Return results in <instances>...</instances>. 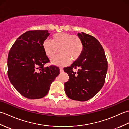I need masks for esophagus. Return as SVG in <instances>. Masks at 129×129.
Masks as SVG:
<instances>
[{"mask_svg": "<svg viewBox=\"0 0 129 129\" xmlns=\"http://www.w3.org/2000/svg\"><path fill=\"white\" fill-rule=\"evenodd\" d=\"M60 72L62 73L64 72V69H63L62 68H60Z\"/></svg>", "mask_w": 129, "mask_h": 129, "instance_id": "obj_1", "label": "esophagus"}]
</instances>
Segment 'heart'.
I'll return each mask as SVG.
<instances>
[{"label":"heart","instance_id":"obj_1","mask_svg":"<svg viewBox=\"0 0 129 129\" xmlns=\"http://www.w3.org/2000/svg\"><path fill=\"white\" fill-rule=\"evenodd\" d=\"M51 42L45 40L43 48L45 55L49 58L53 57L58 52L60 54L53 59L51 62L58 66H65L71 61L77 60L83 51V40L78 35H71L67 33H57L51 37Z\"/></svg>","mask_w":129,"mask_h":129}]
</instances>
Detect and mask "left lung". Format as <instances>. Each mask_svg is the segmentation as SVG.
<instances>
[{
  "label": "left lung",
  "instance_id": "8db88e82",
  "mask_svg": "<svg viewBox=\"0 0 129 129\" xmlns=\"http://www.w3.org/2000/svg\"><path fill=\"white\" fill-rule=\"evenodd\" d=\"M84 49L80 57L64 70L69 75L65 91L71 99L85 101L94 97L102 88L108 70V61L99 42L91 35L82 32ZM74 69H78L76 72Z\"/></svg>",
  "mask_w": 129,
  "mask_h": 129
}]
</instances>
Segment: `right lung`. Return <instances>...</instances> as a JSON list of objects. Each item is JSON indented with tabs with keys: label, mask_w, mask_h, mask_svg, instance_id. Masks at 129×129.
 I'll list each match as a JSON object with an SVG mask.
<instances>
[{
	"label": "right lung",
	"mask_w": 129,
	"mask_h": 129,
	"mask_svg": "<svg viewBox=\"0 0 129 129\" xmlns=\"http://www.w3.org/2000/svg\"><path fill=\"white\" fill-rule=\"evenodd\" d=\"M48 30H30L21 35L11 47L8 56V76L15 89L30 99L44 97L50 85L60 74L51 65L43 48L49 35Z\"/></svg>",
	"instance_id": "1"
}]
</instances>
